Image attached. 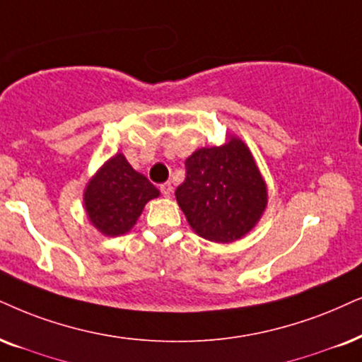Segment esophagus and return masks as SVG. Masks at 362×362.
Here are the masks:
<instances>
[{
  "instance_id": "obj_1",
  "label": "esophagus",
  "mask_w": 362,
  "mask_h": 362,
  "mask_svg": "<svg viewBox=\"0 0 362 362\" xmlns=\"http://www.w3.org/2000/svg\"><path fill=\"white\" fill-rule=\"evenodd\" d=\"M160 192H162L163 197H167V199H168V197H170L172 192H173V187H172L170 182H167V184L160 185Z\"/></svg>"
}]
</instances>
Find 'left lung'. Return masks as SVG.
<instances>
[{
	"instance_id": "1",
	"label": "left lung",
	"mask_w": 362,
	"mask_h": 362,
	"mask_svg": "<svg viewBox=\"0 0 362 362\" xmlns=\"http://www.w3.org/2000/svg\"><path fill=\"white\" fill-rule=\"evenodd\" d=\"M177 202L195 234L228 244L255 227L267 207V185L247 145L232 136L221 147L199 148L185 160Z\"/></svg>"
}]
</instances>
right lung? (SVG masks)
I'll return each mask as SVG.
<instances>
[{
    "label": "right lung",
    "instance_id": "obj_1",
    "mask_svg": "<svg viewBox=\"0 0 362 362\" xmlns=\"http://www.w3.org/2000/svg\"><path fill=\"white\" fill-rule=\"evenodd\" d=\"M160 192L148 178L132 168L123 153H117L86 184L83 202L90 222L103 235L130 232L148 200Z\"/></svg>",
    "mask_w": 362,
    "mask_h": 362
}]
</instances>
